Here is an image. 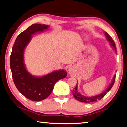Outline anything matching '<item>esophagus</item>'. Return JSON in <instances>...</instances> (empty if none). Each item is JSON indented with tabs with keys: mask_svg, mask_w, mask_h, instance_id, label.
<instances>
[{
	"mask_svg": "<svg viewBox=\"0 0 127 127\" xmlns=\"http://www.w3.org/2000/svg\"><path fill=\"white\" fill-rule=\"evenodd\" d=\"M68 71H69V73L70 74H72L73 72V67L70 66V67H69V69H68Z\"/></svg>",
	"mask_w": 127,
	"mask_h": 127,
	"instance_id": "esophagus-1",
	"label": "esophagus"
}]
</instances>
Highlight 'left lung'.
Instances as JSON below:
<instances>
[{"label": "left lung", "mask_w": 127, "mask_h": 127, "mask_svg": "<svg viewBox=\"0 0 127 127\" xmlns=\"http://www.w3.org/2000/svg\"><path fill=\"white\" fill-rule=\"evenodd\" d=\"M104 34H105V35H106L107 39L108 40V41L110 42L111 45L112 46L113 48H114V49L115 50V51L116 52V48L115 46V42L114 41V40H112V38H111V37L108 33H107L106 32H105ZM115 77H116V74L114 76V78H113L112 81V82H111V83L110 85V86H109V87L104 91V92H103L102 93L100 94L96 95V96H94L86 97L85 96L82 95L77 90L78 85L77 84V85H76L75 87L74 88V90L73 91V96L76 99H77V100H78V101H80V102H84V103H90V102H95V101L100 100V99L103 98V97H104L105 95H106L107 93H108V91L110 90L112 88V87L113 86V85H114V82H115Z\"/></svg>", "instance_id": "left-lung-1"}]
</instances>
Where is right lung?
Listing matches in <instances>:
<instances>
[{
  "label": "right lung",
  "mask_w": 127,
  "mask_h": 127,
  "mask_svg": "<svg viewBox=\"0 0 127 127\" xmlns=\"http://www.w3.org/2000/svg\"><path fill=\"white\" fill-rule=\"evenodd\" d=\"M49 25L33 24L17 36L10 56V67L13 82L17 90L32 101H41L49 96L54 84L64 78L67 73L57 70L40 77L31 75L26 70L24 63V51L30 42L32 35L47 30Z\"/></svg>",
  "instance_id": "right-lung-1"
}]
</instances>
